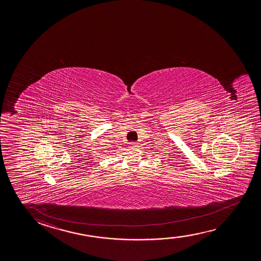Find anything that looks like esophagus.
<instances>
[{
	"label": "esophagus",
	"mask_w": 261,
	"mask_h": 261,
	"mask_svg": "<svg viewBox=\"0 0 261 261\" xmlns=\"http://www.w3.org/2000/svg\"><path fill=\"white\" fill-rule=\"evenodd\" d=\"M130 146H131V147H137V146H138V144H137V143H136V142H131V143H130Z\"/></svg>",
	"instance_id": "obj_1"
}]
</instances>
